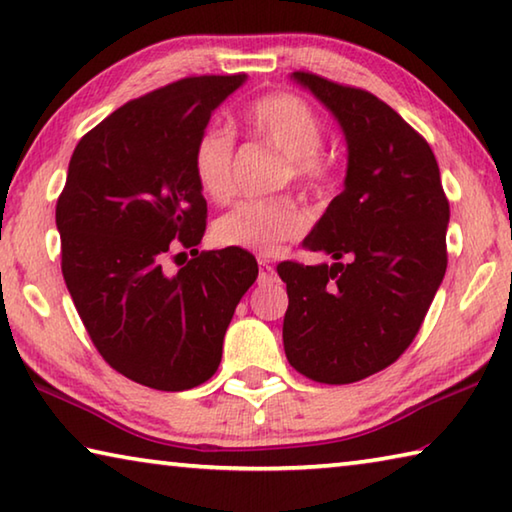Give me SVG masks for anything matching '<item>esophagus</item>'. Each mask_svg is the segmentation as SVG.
<instances>
[{
  "label": "esophagus",
  "instance_id": "34e87169",
  "mask_svg": "<svg viewBox=\"0 0 512 512\" xmlns=\"http://www.w3.org/2000/svg\"><path fill=\"white\" fill-rule=\"evenodd\" d=\"M257 264H259V284L273 282V280H275V268H273V264L268 262V259H264V257H259Z\"/></svg>",
  "mask_w": 512,
  "mask_h": 512
}]
</instances>
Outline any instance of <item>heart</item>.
Returning <instances> with one entry per match:
<instances>
[{"label": "heart", "instance_id": "obj_1", "mask_svg": "<svg viewBox=\"0 0 512 512\" xmlns=\"http://www.w3.org/2000/svg\"><path fill=\"white\" fill-rule=\"evenodd\" d=\"M246 133L266 149L282 155L277 187L293 185L314 198H325L336 183V164L320 149L325 140L323 119L305 99L291 92H273L248 103L241 115ZM194 176L201 192L214 203H228L235 194V137L210 126L198 135L192 153ZM309 216L289 196L271 201H246L214 223L221 246L275 255L307 230Z\"/></svg>", "mask_w": 512, "mask_h": 512}]
</instances>
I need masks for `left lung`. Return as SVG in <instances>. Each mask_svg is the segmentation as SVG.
Returning a JSON list of instances; mask_svg holds the SVG:
<instances>
[{
    "label": "left lung",
    "mask_w": 512,
    "mask_h": 512,
    "mask_svg": "<svg viewBox=\"0 0 512 512\" xmlns=\"http://www.w3.org/2000/svg\"><path fill=\"white\" fill-rule=\"evenodd\" d=\"M348 142L343 192L302 241L334 264H277L284 352L320 384H352L402 357L447 271L449 201L427 140L366 90L293 72Z\"/></svg>",
    "instance_id": "8db88e82"
}]
</instances>
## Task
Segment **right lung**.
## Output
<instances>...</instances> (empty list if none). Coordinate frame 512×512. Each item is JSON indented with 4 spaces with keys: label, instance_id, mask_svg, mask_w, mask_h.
<instances>
[{
    "label": "right lung",
    "instance_id": "1",
    "mask_svg": "<svg viewBox=\"0 0 512 512\" xmlns=\"http://www.w3.org/2000/svg\"><path fill=\"white\" fill-rule=\"evenodd\" d=\"M244 81L189 76L124 103L76 144L58 196L60 268L94 348L155 391H187L214 375L225 329L257 280L244 248L196 250L207 203L194 144ZM178 247L197 255L169 274L163 262Z\"/></svg>",
    "mask_w": 512,
    "mask_h": 512
}]
</instances>
